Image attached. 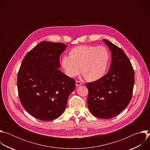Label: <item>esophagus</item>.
Returning a JSON list of instances; mask_svg holds the SVG:
<instances>
[{"instance_id":"esophagus-1","label":"esophagus","mask_w":150,"mask_h":150,"mask_svg":"<svg viewBox=\"0 0 150 150\" xmlns=\"http://www.w3.org/2000/svg\"><path fill=\"white\" fill-rule=\"evenodd\" d=\"M81 85H82V82L81 81H76V87H79V86H80Z\"/></svg>"}]
</instances>
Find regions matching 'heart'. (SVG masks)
Here are the masks:
<instances>
[{"mask_svg": "<svg viewBox=\"0 0 150 150\" xmlns=\"http://www.w3.org/2000/svg\"><path fill=\"white\" fill-rule=\"evenodd\" d=\"M110 59V53L105 47L79 46L69 51V57L62 58V65L71 77L76 76L81 68V73L85 78L90 81H96L106 73Z\"/></svg>", "mask_w": 150, "mask_h": 150, "instance_id": "b5f03b06", "label": "heart"}]
</instances>
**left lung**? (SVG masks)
<instances>
[{
  "label": "left lung",
  "instance_id": "8db88e82",
  "mask_svg": "<svg viewBox=\"0 0 150 150\" xmlns=\"http://www.w3.org/2000/svg\"><path fill=\"white\" fill-rule=\"evenodd\" d=\"M112 54L109 71L101 79L86 83L87 104L91 113L101 119L113 117L129 104L135 82L134 70L125 52L103 39Z\"/></svg>",
  "mask_w": 150,
  "mask_h": 150
}]
</instances>
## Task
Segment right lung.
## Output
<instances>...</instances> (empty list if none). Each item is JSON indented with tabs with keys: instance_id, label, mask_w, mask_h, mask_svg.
<instances>
[{
	"instance_id": "right-lung-1",
	"label": "right lung",
	"mask_w": 150,
	"mask_h": 150,
	"mask_svg": "<svg viewBox=\"0 0 150 150\" xmlns=\"http://www.w3.org/2000/svg\"><path fill=\"white\" fill-rule=\"evenodd\" d=\"M67 46L43 41L28 52L21 63L17 87L21 104L31 116L52 120L65 110L75 81L59 70Z\"/></svg>"
}]
</instances>
